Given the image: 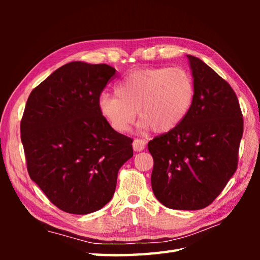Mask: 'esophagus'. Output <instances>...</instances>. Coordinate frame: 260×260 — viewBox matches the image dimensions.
Masks as SVG:
<instances>
[{
	"label": "esophagus",
	"mask_w": 260,
	"mask_h": 260,
	"mask_svg": "<svg viewBox=\"0 0 260 260\" xmlns=\"http://www.w3.org/2000/svg\"><path fill=\"white\" fill-rule=\"evenodd\" d=\"M145 145H146L145 141L136 139V140H134V142H133V150H134L135 152H141V151L144 150Z\"/></svg>",
	"instance_id": "34e87169"
}]
</instances>
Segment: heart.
Here are the masks:
<instances>
[{"label": "heart", "instance_id": "1", "mask_svg": "<svg viewBox=\"0 0 260 260\" xmlns=\"http://www.w3.org/2000/svg\"><path fill=\"white\" fill-rule=\"evenodd\" d=\"M115 95L102 93L98 99L99 113L114 131L128 132L139 112L142 129L163 134L176 128L189 114L194 85L181 68H144L120 80Z\"/></svg>", "mask_w": 260, "mask_h": 260}]
</instances>
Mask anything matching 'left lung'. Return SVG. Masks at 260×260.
<instances>
[{
    "label": "left lung",
    "instance_id": "left-lung-1",
    "mask_svg": "<svg viewBox=\"0 0 260 260\" xmlns=\"http://www.w3.org/2000/svg\"><path fill=\"white\" fill-rule=\"evenodd\" d=\"M194 98L189 114L168 133L148 142L154 159V196L165 207H208L238 165L244 119L233 88L201 59L187 54Z\"/></svg>",
    "mask_w": 260,
    "mask_h": 260
}]
</instances>
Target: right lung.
Here are the masks:
<instances>
[{
	"label": "right lung",
	"mask_w": 260,
	"mask_h": 260,
	"mask_svg": "<svg viewBox=\"0 0 260 260\" xmlns=\"http://www.w3.org/2000/svg\"><path fill=\"white\" fill-rule=\"evenodd\" d=\"M116 69L73 61L30 93L21 141L30 178L62 211L95 212L115 193L118 170L133 156V140L114 131L98 99Z\"/></svg>",
	"instance_id": "add662e5"
}]
</instances>
